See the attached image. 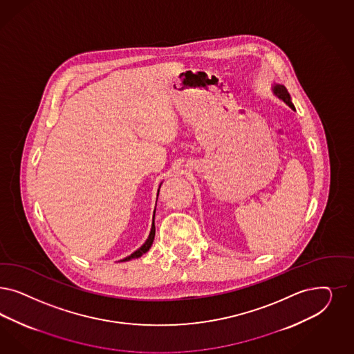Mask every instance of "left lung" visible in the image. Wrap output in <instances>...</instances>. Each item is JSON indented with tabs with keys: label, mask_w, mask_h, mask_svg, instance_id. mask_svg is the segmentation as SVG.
Returning <instances> with one entry per match:
<instances>
[{
	"label": "left lung",
	"mask_w": 354,
	"mask_h": 354,
	"mask_svg": "<svg viewBox=\"0 0 354 354\" xmlns=\"http://www.w3.org/2000/svg\"><path fill=\"white\" fill-rule=\"evenodd\" d=\"M274 95H276L279 99H281V100H283L284 103L288 104L293 111H296V109H295V105L290 102L289 92L286 91V88L283 84H274Z\"/></svg>",
	"instance_id": "1"
}]
</instances>
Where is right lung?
<instances>
[{
    "label": "right lung",
    "mask_w": 354,
    "mask_h": 354,
    "mask_svg": "<svg viewBox=\"0 0 354 354\" xmlns=\"http://www.w3.org/2000/svg\"><path fill=\"white\" fill-rule=\"evenodd\" d=\"M160 186H161V185H160ZM158 195H159V190H158ZM156 201H158V199H156ZM153 240H155V212H153V217H152V227H151L149 239L146 240V242H145V243H143L138 250L134 251L131 255H129V257L124 258L121 262H127V261L136 259V258L142 257L143 254H146V252L149 250V248L152 246V242H153Z\"/></svg>",
    "instance_id": "right-lung-1"
}]
</instances>
